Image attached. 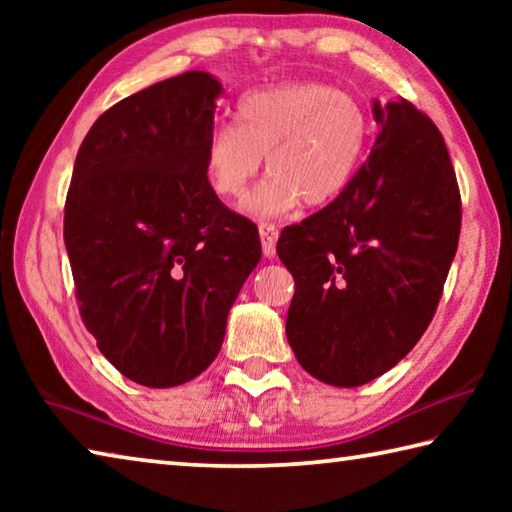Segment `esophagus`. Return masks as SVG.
<instances>
[{
  "mask_svg": "<svg viewBox=\"0 0 512 512\" xmlns=\"http://www.w3.org/2000/svg\"><path fill=\"white\" fill-rule=\"evenodd\" d=\"M259 237H262L264 257L273 259L275 257L277 237H280V230H277V225H273V223H259Z\"/></svg>",
  "mask_w": 512,
  "mask_h": 512,
  "instance_id": "obj_1",
  "label": "esophagus"
}]
</instances>
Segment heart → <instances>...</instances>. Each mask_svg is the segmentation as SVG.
Returning <instances> with one entry per match:
<instances>
[{"instance_id":"1","label":"heart","mask_w":512,"mask_h":512,"mask_svg":"<svg viewBox=\"0 0 512 512\" xmlns=\"http://www.w3.org/2000/svg\"><path fill=\"white\" fill-rule=\"evenodd\" d=\"M366 106L327 83H280L246 92L237 101V126H214L205 140L203 167L212 192L241 198L262 169L268 178L246 198L253 216L334 203L350 187L366 155Z\"/></svg>"}]
</instances>
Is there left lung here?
Instances as JSON below:
<instances>
[{"label":"left lung","instance_id":"left-lung-1","mask_svg":"<svg viewBox=\"0 0 512 512\" xmlns=\"http://www.w3.org/2000/svg\"><path fill=\"white\" fill-rule=\"evenodd\" d=\"M379 133L350 187L277 255L296 280L287 339L311 377L368 384L429 327L461 235V192L436 124L406 99L375 101Z\"/></svg>","mask_w":512,"mask_h":512}]
</instances>
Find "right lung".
I'll use <instances>...</instances> for the list:
<instances>
[{
    "instance_id": "add662e5",
    "label": "right lung",
    "mask_w": 512,
    "mask_h": 512,
    "mask_svg": "<svg viewBox=\"0 0 512 512\" xmlns=\"http://www.w3.org/2000/svg\"><path fill=\"white\" fill-rule=\"evenodd\" d=\"M221 83L185 72L121 99L94 121L65 201V248L83 325L121 375L149 388L194 379L262 244L225 207L203 151Z\"/></svg>"
}]
</instances>
